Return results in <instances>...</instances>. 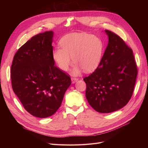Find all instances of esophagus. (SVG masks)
I'll list each match as a JSON object with an SVG mask.
<instances>
[{
    "label": "esophagus",
    "instance_id": "34e87169",
    "mask_svg": "<svg viewBox=\"0 0 148 148\" xmlns=\"http://www.w3.org/2000/svg\"><path fill=\"white\" fill-rule=\"evenodd\" d=\"M78 80V78H71V82H72L73 83H75L76 82H77Z\"/></svg>",
    "mask_w": 148,
    "mask_h": 148
}]
</instances>
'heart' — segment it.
<instances>
[{
    "instance_id": "1",
    "label": "heart",
    "mask_w": 148,
    "mask_h": 148,
    "mask_svg": "<svg viewBox=\"0 0 148 148\" xmlns=\"http://www.w3.org/2000/svg\"><path fill=\"white\" fill-rule=\"evenodd\" d=\"M60 45L61 48L53 51V59L62 70H68L73 59L77 63L74 75L78 74L82 69L91 72L100 64L104 43L99 37L85 33H71L60 39Z\"/></svg>"
}]
</instances>
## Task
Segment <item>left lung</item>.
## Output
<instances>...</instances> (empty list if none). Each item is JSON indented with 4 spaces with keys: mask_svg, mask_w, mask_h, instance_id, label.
I'll use <instances>...</instances> for the list:
<instances>
[{
    "mask_svg": "<svg viewBox=\"0 0 148 148\" xmlns=\"http://www.w3.org/2000/svg\"><path fill=\"white\" fill-rule=\"evenodd\" d=\"M105 31L109 42L100 64L92 73L83 78L88 103L100 113L112 112L127 104L138 75L132 49L117 34Z\"/></svg>",
    "mask_w": 148,
    "mask_h": 148,
    "instance_id": "8db88e82",
    "label": "left lung"
}]
</instances>
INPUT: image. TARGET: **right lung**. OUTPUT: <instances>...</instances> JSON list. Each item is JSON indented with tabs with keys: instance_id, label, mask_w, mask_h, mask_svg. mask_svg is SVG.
Returning a JSON list of instances; mask_svg holds the SVG:
<instances>
[{
	"instance_id": "obj_1",
	"label": "right lung",
	"mask_w": 148,
	"mask_h": 148,
	"mask_svg": "<svg viewBox=\"0 0 148 148\" xmlns=\"http://www.w3.org/2000/svg\"><path fill=\"white\" fill-rule=\"evenodd\" d=\"M53 35L49 31L34 36L17 51L11 66L13 91L25 109L39 118L56 112L71 84L70 75L54 65Z\"/></svg>"
}]
</instances>
